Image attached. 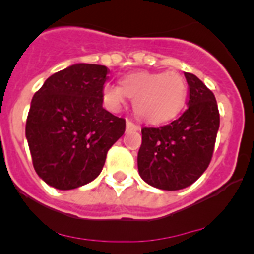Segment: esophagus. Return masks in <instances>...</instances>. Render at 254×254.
<instances>
[{"mask_svg":"<svg viewBox=\"0 0 254 254\" xmlns=\"http://www.w3.org/2000/svg\"><path fill=\"white\" fill-rule=\"evenodd\" d=\"M126 127H127V131H138V129H140V126L133 123L132 121H127Z\"/></svg>","mask_w":254,"mask_h":254,"instance_id":"esophagus-1","label":"esophagus"}]
</instances>
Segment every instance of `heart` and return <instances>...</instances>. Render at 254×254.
Instances as JSON below:
<instances>
[{
  "label": "heart",
  "instance_id": "obj_1",
  "mask_svg": "<svg viewBox=\"0 0 254 254\" xmlns=\"http://www.w3.org/2000/svg\"><path fill=\"white\" fill-rule=\"evenodd\" d=\"M126 95L133 99V111L141 120L163 122L177 116L185 105L187 85L177 72H137L123 77L121 86L103 87L104 103L113 111L122 107Z\"/></svg>",
  "mask_w": 254,
  "mask_h": 254
}]
</instances>
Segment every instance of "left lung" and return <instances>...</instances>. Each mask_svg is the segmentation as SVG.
<instances>
[{
    "label": "left lung",
    "instance_id": "left-lung-1",
    "mask_svg": "<svg viewBox=\"0 0 254 254\" xmlns=\"http://www.w3.org/2000/svg\"><path fill=\"white\" fill-rule=\"evenodd\" d=\"M190 99L181 117L160 127H143L137 165L141 178L164 190L186 188L207 169L220 126L214 93L185 72Z\"/></svg>",
    "mask_w": 254,
    "mask_h": 254
}]
</instances>
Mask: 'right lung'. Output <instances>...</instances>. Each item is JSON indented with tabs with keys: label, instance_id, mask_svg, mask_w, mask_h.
Masks as SVG:
<instances>
[{
	"label": "right lung",
	"instance_id": "obj_1",
	"mask_svg": "<svg viewBox=\"0 0 254 254\" xmlns=\"http://www.w3.org/2000/svg\"><path fill=\"white\" fill-rule=\"evenodd\" d=\"M109 69L76 64L49 76L34 94L25 134L38 176L67 190L94 181L126 121L103 108Z\"/></svg>",
	"mask_w": 254,
	"mask_h": 254
}]
</instances>
